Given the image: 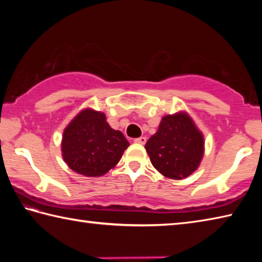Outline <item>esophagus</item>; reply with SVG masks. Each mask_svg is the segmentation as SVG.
<instances>
[{"label":"esophagus","mask_w":262,"mask_h":262,"mask_svg":"<svg viewBox=\"0 0 262 262\" xmlns=\"http://www.w3.org/2000/svg\"><path fill=\"white\" fill-rule=\"evenodd\" d=\"M134 142L137 144H144L145 142H147V139H145L144 136H141V137H137V139H135Z\"/></svg>","instance_id":"1"}]
</instances>
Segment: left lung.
Segmentation results:
<instances>
[{
    "label": "left lung",
    "instance_id": "8db88e82",
    "mask_svg": "<svg viewBox=\"0 0 262 262\" xmlns=\"http://www.w3.org/2000/svg\"><path fill=\"white\" fill-rule=\"evenodd\" d=\"M203 136L186 113L166 115L145 143L154 167L171 179H184L196 170L203 156Z\"/></svg>",
    "mask_w": 262,
    "mask_h": 262
}]
</instances>
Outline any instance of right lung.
Masks as SVG:
<instances>
[{
  "label": "right lung",
  "mask_w": 262,
  "mask_h": 262,
  "mask_svg": "<svg viewBox=\"0 0 262 262\" xmlns=\"http://www.w3.org/2000/svg\"><path fill=\"white\" fill-rule=\"evenodd\" d=\"M128 145L122 133L106 122L104 113L84 110L63 132L62 156L77 173L99 177L117 165Z\"/></svg>",
  "instance_id": "add662e5"
}]
</instances>
